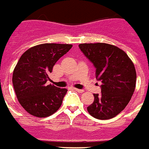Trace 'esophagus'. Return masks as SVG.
<instances>
[{
  "mask_svg": "<svg viewBox=\"0 0 149 149\" xmlns=\"http://www.w3.org/2000/svg\"><path fill=\"white\" fill-rule=\"evenodd\" d=\"M74 91H76L78 92H79V93H83V89H78V88H74Z\"/></svg>",
  "mask_w": 149,
  "mask_h": 149,
  "instance_id": "obj_1",
  "label": "esophagus"
}]
</instances>
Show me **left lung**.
Instances as JSON below:
<instances>
[{
    "label": "left lung",
    "instance_id": "left-lung-1",
    "mask_svg": "<svg viewBox=\"0 0 149 149\" xmlns=\"http://www.w3.org/2000/svg\"><path fill=\"white\" fill-rule=\"evenodd\" d=\"M83 54L95 67V77L102 83L101 94H94L95 100L87 111L99 120L116 116L125 108L136 87V72L126 53L107 43L79 45Z\"/></svg>",
    "mask_w": 149,
    "mask_h": 149
}]
</instances>
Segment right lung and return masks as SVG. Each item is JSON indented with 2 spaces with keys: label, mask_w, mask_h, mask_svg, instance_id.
<instances>
[{
  "label": "right lung",
  "mask_w": 149,
  "mask_h": 149,
  "mask_svg": "<svg viewBox=\"0 0 149 149\" xmlns=\"http://www.w3.org/2000/svg\"><path fill=\"white\" fill-rule=\"evenodd\" d=\"M70 44L45 43L24 53L13 73V84L19 103L36 117H47L58 110L67 92L47 84L57 61L71 49Z\"/></svg>",
  "instance_id": "add662e5"
}]
</instances>
